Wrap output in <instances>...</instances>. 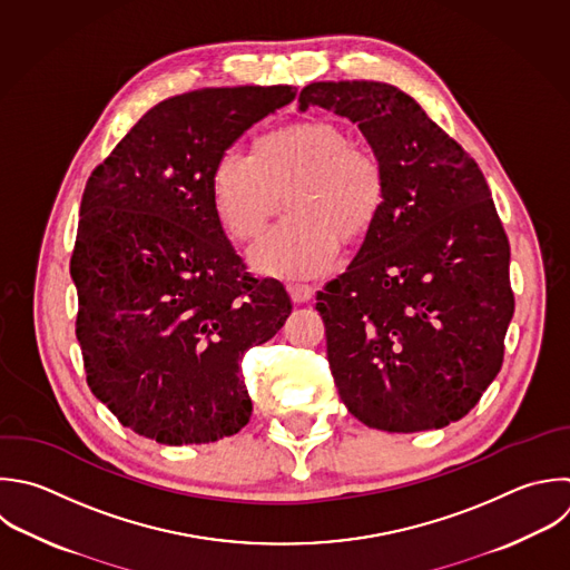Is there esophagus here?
I'll return each mask as SVG.
<instances>
[{
  "label": "esophagus",
  "mask_w": 570,
  "mask_h": 570,
  "mask_svg": "<svg viewBox=\"0 0 570 570\" xmlns=\"http://www.w3.org/2000/svg\"><path fill=\"white\" fill-rule=\"evenodd\" d=\"M287 289H289V294H292V301H294V303H307V301H312V296H314V287H312V285L292 283Z\"/></svg>",
  "instance_id": "34e87169"
}]
</instances>
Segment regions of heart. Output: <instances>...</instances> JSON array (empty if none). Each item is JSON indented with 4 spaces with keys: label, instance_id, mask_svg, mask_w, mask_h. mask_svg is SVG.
Wrapping results in <instances>:
<instances>
[{
    "label": "heart",
    "instance_id": "obj_1",
    "mask_svg": "<svg viewBox=\"0 0 570 570\" xmlns=\"http://www.w3.org/2000/svg\"><path fill=\"white\" fill-rule=\"evenodd\" d=\"M385 194L381 160L325 120L272 129L252 156L225 154L212 171L214 209L240 240L256 238L285 203L289 216L249 254L258 272L285 278L327 272L341 240L356 243L374 227Z\"/></svg>",
    "mask_w": 570,
    "mask_h": 570
}]
</instances>
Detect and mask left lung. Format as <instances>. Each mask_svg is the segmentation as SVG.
Here are the masks:
<instances>
[{
    "label": "left lung",
    "mask_w": 570,
    "mask_h": 570,
    "mask_svg": "<svg viewBox=\"0 0 570 570\" xmlns=\"http://www.w3.org/2000/svg\"><path fill=\"white\" fill-rule=\"evenodd\" d=\"M298 105L356 122L387 183L358 254L316 294L338 394L376 430L445 428L501 370L514 312L510 245L488 183L392 85L312 82Z\"/></svg>",
    "instance_id": "1"
}]
</instances>
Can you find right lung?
<instances>
[{
    "instance_id": "add662e5",
    "label": "right lung",
    "mask_w": 570,
    "mask_h": 570,
    "mask_svg": "<svg viewBox=\"0 0 570 570\" xmlns=\"http://www.w3.org/2000/svg\"><path fill=\"white\" fill-rule=\"evenodd\" d=\"M294 87L200 89L149 109L87 183L71 276L91 392L165 445L236 434L252 416L243 354L292 314L254 278L212 200V171Z\"/></svg>"
}]
</instances>
